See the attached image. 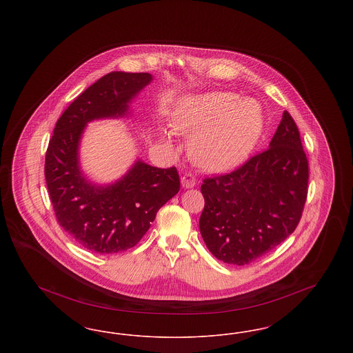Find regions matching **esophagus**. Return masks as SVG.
Returning <instances> with one entry per match:
<instances>
[{
  "mask_svg": "<svg viewBox=\"0 0 353 353\" xmlns=\"http://www.w3.org/2000/svg\"><path fill=\"white\" fill-rule=\"evenodd\" d=\"M181 185L184 188H193L196 185V176L190 172L185 173L184 176L181 177Z\"/></svg>",
  "mask_w": 353,
  "mask_h": 353,
  "instance_id": "esophagus-1",
  "label": "esophagus"
}]
</instances>
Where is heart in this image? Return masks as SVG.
<instances>
[{
	"mask_svg": "<svg viewBox=\"0 0 353 353\" xmlns=\"http://www.w3.org/2000/svg\"><path fill=\"white\" fill-rule=\"evenodd\" d=\"M176 130L194 134L193 159L205 168L222 169L245 159L262 131L261 107L233 92H210L185 101L173 115Z\"/></svg>",
	"mask_w": 353,
	"mask_h": 353,
	"instance_id": "1",
	"label": "heart"
}]
</instances>
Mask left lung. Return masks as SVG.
Segmentation results:
<instances>
[{"label":"left lung","instance_id":"obj_1","mask_svg":"<svg viewBox=\"0 0 353 353\" xmlns=\"http://www.w3.org/2000/svg\"><path fill=\"white\" fill-rule=\"evenodd\" d=\"M308 172L298 125L285 111L268 150L202 180L200 232L209 252L243 266L282 243L302 219Z\"/></svg>","mask_w":353,"mask_h":353}]
</instances>
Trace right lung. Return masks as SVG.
<instances>
[{
  "label": "right lung",
  "instance_id": "1",
  "mask_svg": "<svg viewBox=\"0 0 353 353\" xmlns=\"http://www.w3.org/2000/svg\"><path fill=\"white\" fill-rule=\"evenodd\" d=\"M152 81L148 72L114 71L75 98L58 119L45 157L46 185L57 222L77 243L98 254L125 252L143 238L159 209L179 193L174 167L137 161L105 188L84 180L78 144L87 121L123 117L128 101Z\"/></svg>",
  "mask_w": 353,
  "mask_h": 353
}]
</instances>
